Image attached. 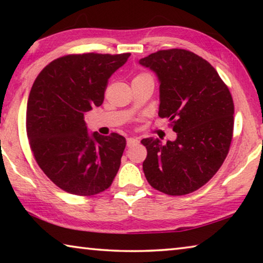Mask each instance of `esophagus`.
<instances>
[{
    "mask_svg": "<svg viewBox=\"0 0 263 263\" xmlns=\"http://www.w3.org/2000/svg\"><path fill=\"white\" fill-rule=\"evenodd\" d=\"M136 144H138V139H136V138H127V141H126L127 147H132V146Z\"/></svg>",
    "mask_w": 263,
    "mask_h": 263,
    "instance_id": "34e87169",
    "label": "esophagus"
}]
</instances>
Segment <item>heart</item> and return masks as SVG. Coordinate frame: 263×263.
<instances>
[{
  "label": "heart",
  "mask_w": 263,
  "mask_h": 263,
  "mask_svg": "<svg viewBox=\"0 0 263 263\" xmlns=\"http://www.w3.org/2000/svg\"><path fill=\"white\" fill-rule=\"evenodd\" d=\"M141 75H147V74H139V75H138V77H141Z\"/></svg>",
  "instance_id": "obj_1"
}]
</instances>
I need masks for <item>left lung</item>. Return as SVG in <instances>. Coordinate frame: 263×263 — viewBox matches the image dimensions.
Instances as JSON below:
<instances>
[{
	"instance_id": "8db88e82",
	"label": "left lung",
	"mask_w": 263,
	"mask_h": 263,
	"mask_svg": "<svg viewBox=\"0 0 263 263\" xmlns=\"http://www.w3.org/2000/svg\"><path fill=\"white\" fill-rule=\"evenodd\" d=\"M140 64L160 81L159 117L167 118L175 141L145 138L142 169L154 189L171 196L194 193L210 181L228 157L234 104L217 70L195 53L171 48L152 53Z\"/></svg>"
}]
</instances>
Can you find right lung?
<instances>
[{"label": "right lung", "mask_w": 263, "mask_h": 263, "mask_svg": "<svg viewBox=\"0 0 263 263\" xmlns=\"http://www.w3.org/2000/svg\"><path fill=\"white\" fill-rule=\"evenodd\" d=\"M130 55H64L34 80L26 108V135L38 166L66 193L100 194L117 175L125 138L118 133L89 135L83 116L102 105L109 78Z\"/></svg>", "instance_id": "obj_1"}]
</instances>
